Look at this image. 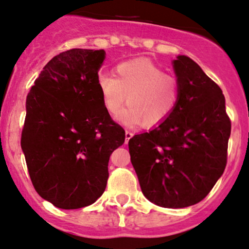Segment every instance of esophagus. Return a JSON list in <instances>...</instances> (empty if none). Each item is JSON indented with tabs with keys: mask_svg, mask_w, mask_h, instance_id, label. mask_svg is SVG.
<instances>
[{
	"mask_svg": "<svg viewBox=\"0 0 249 249\" xmlns=\"http://www.w3.org/2000/svg\"><path fill=\"white\" fill-rule=\"evenodd\" d=\"M132 137H133V133H132V132L130 131L125 132V142H128V140H130Z\"/></svg>",
	"mask_w": 249,
	"mask_h": 249,
	"instance_id": "esophagus-1",
	"label": "esophagus"
}]
</instances>
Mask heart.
Wrapping results in <instances>:
<instances>
[{"instance_id":"1","label":"heart","mask_w":249,"mask_h":249,"mask_svg":"<svg viewBox=\"0 0 249 249\" xmlns=\"http://www.w3.org/2000/svg\"><path fill=\"white\" fill-rule=\"evenodd\" d=\"M117 77L101 73L97 87L103 106L110 115H116L126 101L128 107L118 115L126 126L142 122L146 127L162 124L175 111L179 101L177 78L146 59H135L119 64Z\"/></svg>"}]
</instances>
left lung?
Wrapping results in <instances>:
<instances>
[{
    "mask_svg": "<svg viewBox=\"0 0 249 249\" xmlns=\"http://www.w3.org/2000/svg\"><path fill=\"white\" fill-rule=\"evenodd\" d=\"M179 101L170 117L128 141L132 165L148 200L164 208L202 201L224 172L231 121L215 81L187 56L174 61Z\"/></svg>",
    "mask_w": 249,
    "mask_h": 249,
    "instance_id": "1",
    "label": "left lung"
}]
</instances>
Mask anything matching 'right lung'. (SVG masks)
Returning a JSON list of instances; mask_svg holds the SVG:
<instances>
[{
	"label": "right lung",
	"mask_w": 249,
	"mask_h": 249,
	"mask_svg": "<svg viewBox=\"0 0 249 249\" xmlns=\"http://www.w3.org/2000/svg\"><path fill=\"white\" fill-rule=\"evenodd\" d=\"M103 49L74 48L47 63L27 94L21 149L37 194L61 209L95 202L110 155L125 141L97 87Z\"/></svg>",
	"instance_id": "right-lung-1"
}]
</instances>
